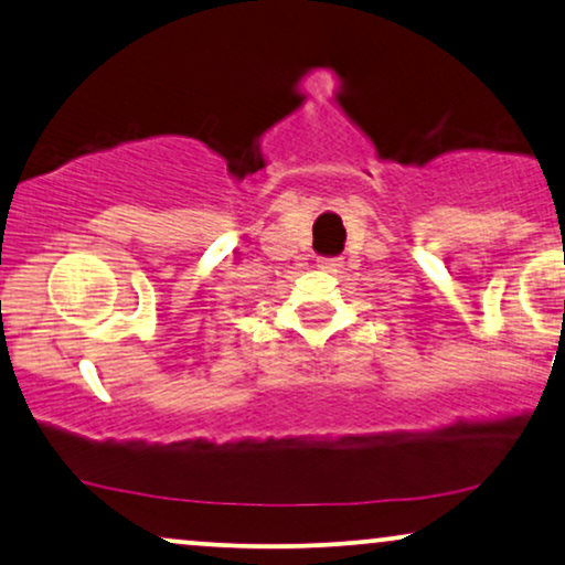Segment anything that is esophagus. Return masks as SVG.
Wrapping results in <instances>:
<instances>
[{
    "label": "esophagus",
    "mask_w": 565,
    "mask_h": 565,
    "mask_svg": "<svg viewBox=\"0 0 565 565\" xmlns=\"http://www.w3.org/2000/svg\"><path fill=\"white\" fill-rule=\"evenodd\" d=\"M341 266H344V260H341V258H323V260H318V268L328 270V274H335V270H339Z\"/></svg>",
    "instance_id": "1"
}]
</instances>
